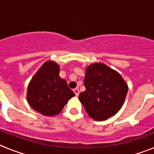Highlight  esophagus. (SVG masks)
<instances>
[{
    "label": "esophagus",
    "mask_w": 154,
    "mask_h": 154,
    "mask_svg": "<svg viewBox=\"0 0 154 154\" xmlns=\"http://www.w3.org/2000/svg\"><path fill=\"white\" fill-rule=\"evenodd\" d=\"M73 92H75V94L76 96H78L79 95V89H77V88L73 89Z\"/></svg>",
    "instance_id": "obj_1"
}]
</instances>
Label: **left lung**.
Segmentation results:
<instances>
[{
    "instance_id": "obj_1",
    "label": "left lung",
    "mask_w": 154,
    "mask_h": 154,
    "mask_svg": "<svg viewBox=\"0 0 154 154\" xmlns=\"http://www.w3.org/2000/svg\"><path fill=\"white\" fill-rule=\"evenodd\" d=\"M85 91L79 99L88 115L104 121L119 112L125 102L128 85L118 72L104 63H93L85 69Z\"/></svg>"
}]
</instances>
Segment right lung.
I'll use <instances>...</instances> for the list:
<instances>
[{
	"label": "right lung",
	"instance_id": "obj_1",
	"mask_svg": "<svg viewBox=\"0 0 154 154\" xmlns=\"http://www.w3.org/2000/svg\"><path fill=\"white\" fill-rule=\"evenodd\" d=\"M60 67L54 61H46L30 81L27 101L32 109L46 116L62 112L65 105L75 93L67 82L59 76Z\"/></svg>",
	"mask_w": 154,
	"mask_h": 154
}]
</instances>
